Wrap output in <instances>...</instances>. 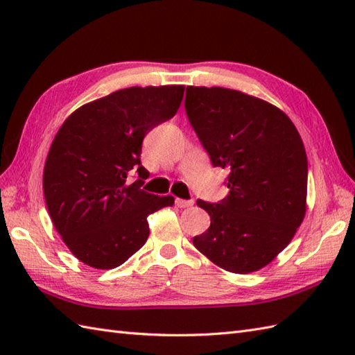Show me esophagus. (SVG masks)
Wrapping results in <instances>:
<instances>
[{"instance_id": "esophagus-1", "label": "esophagus", "mask_w": 355, "mask_h": 355, "mask_svg": "<svg viewBox=\"0 0 355 355\" xmlns=\"http://www.w3.org/2000/svg\"><path fill=\"white\" fill-rule=\"evenodd\" d=\"M193 205L192 200H182V198H177L175 200V206L180 209H184V207H189Z\"/></svg>"}]
</instances>
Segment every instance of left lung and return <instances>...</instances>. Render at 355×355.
Returning <instances> with one entry per match:
<instances>
[{
  "instance_id": "8db88e82",
  "label": "left lung",
  "mask_w": 355,
  "mask_h": 355,
  "mask_svg": "<svg viewBox=\"0 0 355 355\" xmlns=\"http://www.w3.org/2000/svg\"><path fill=\"white\" fill-rule=\"evenodd\" d=\"M184 107L210 162L229 172V195L198 200L210 227L193 245L232 273L258 271L290 244L306 212L308 162L290 117L236 89L187 87Z\"/></svg>"
}]
</instances>
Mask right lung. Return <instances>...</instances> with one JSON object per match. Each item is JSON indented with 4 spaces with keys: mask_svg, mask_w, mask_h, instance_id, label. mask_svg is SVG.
<instances>
[{
    "mask_svg": "<svg viewBox=\"0 0 355 355\" xmlns=\"http://www.w3.org/2000/svg\"><path fill=\"white\" fill-rule=\"evenodd\" d=\"M183 85L131 87L82 105L67 117L44 166V197L65 245L87 266H122L149 236L148 216L173 205L141 189L149 172L141 141L175 116ZM137 171L132 184L129 173Z\"/></svg>",
    "mask_w": 355,
    "mask_h": 355,
    "instance_id": "right-lung-1",
    "label": "right lung"
}]
</instances>
